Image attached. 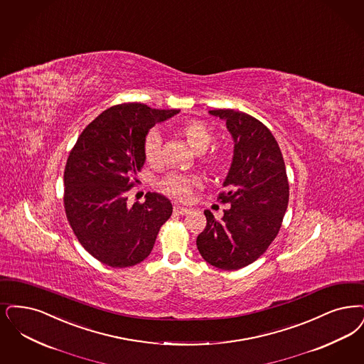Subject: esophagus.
Instances as JSON below:
<instances>
[{"label":"esophagus","instance_id":"1","mask_svg":"<svg viewBox=\"0 0 364 364\" xmlns=\"http://www.w3.org/2000/svg\"><path fill=\"white\" fill-rule=\"evenodd\" d=\"M173 211H175V214H178V215H186V214L191 213V208H188V207H183V205H180V204H175Z\"/></svg>","mask_w":364,"mask_h":364}]
</instances>
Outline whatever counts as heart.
Masks as SVG:
<instances>
[{
  "instance_id": "b5f03b06",
  "label": "heart",
  "mask_w": 364,
  "mask_h": 364,
  "mask_svg": "<svg viewBox=\"0 0 364 364\" xmlns=\"http://www.w3.org/2000/svg\"><path fill=\"white\" fill-rule=\"evenodd\" d=\"M180 131L188 145L198 153L205 151L214 141V136L210 129L199 120H189L181 124ZM161 144L162 136L160 130L151 129L147 131L144 139V156L147 162H157L161 157ZM202 184L200 178L195 175H186V173H176L172 172L165 176L161 181L162 189L175 196L177 199H188L192 193V189L199 187Z\"/></svg>"
}]
</instances>
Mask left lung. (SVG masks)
<instances>
[{
  "label": "left lung",
  "mask_w": 364,
  "mask_h": 364,
  "mask_svg": "<svg viewBox=\"0 0 364 364\" xmlns=\"http://www.w3.org/2000/svg\"><path fill=\"white\" fill-rule=\"evenodd\" d=\"M234 141L232 166L219 193L220 220L205 210L207 225L196 238L205 262L225 271L256 262L275 240L289 205L286 165L275 136L260 120L234 109H213Z\"/></svg>",
  "instance_id": "1"
}]
</instances>
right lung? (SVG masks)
Listing matches in <instances>:
<instances>
[{
  "mask_svg": "<svg viewBox=\"0 0 364 364\" xmlns=\"http://www.w3.org/2000/svg\"><path fill=\"white\" fill-rule=\"evenodd\" d=\"M178 109L127 102L105 109L78 136L65 166L63 203L80 244L112 268L144 262L173 207L157 192L145 203L127 202L145 164L144 139Z\"/></svg>",
  "mask_w": 364,
  "mask_h": 364,
  "instance_id": "1",
  "label": "right lung"
}]
</instances>
